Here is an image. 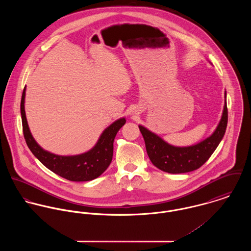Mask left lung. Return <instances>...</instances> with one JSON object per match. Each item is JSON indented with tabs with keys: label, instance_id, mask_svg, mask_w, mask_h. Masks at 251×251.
Returning a JSON list of instances; mask_svg holds the SVG:
<instances>
[{
	"label": "left lung",
	"instance_id": "8db88e82",
	"mask_svg": "<svg viewBox=\"0 0 251 251\" xmlns=\"http://www.w3.org/2000/svg\"><path fill=\"white\" fill-rule=\"evenodd\" d=\"M224 99L221 119L215 131L199 143L184 147L173 146L139 125L138 126L143 135L147 153L151 163L158 169L171 174L187 173L201 167L213 154L225 134L228 122L226 92Z\"/></svg>",
	"mask_w": 251,
	"mask_h": 251
}]
</instances>
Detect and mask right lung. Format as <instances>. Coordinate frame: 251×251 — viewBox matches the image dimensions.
<instances>
[{"label": "right lung", "mask_w": 251, "mask_h": 251, "mask_svg": "<svg viewBox=\"0 0 251 251\" xmlns=\"http://www.w3.org/2000/svg\"><path fill=\"white\" fill-rule=\"evenodd\" d=\"M26 87L21 100V118L23 133L29 149L36 158L49 170L72 181H88L100 177L110 165L113 157V143L116 134L126 124V118L113 122L100 134L98 142L80 154L60 155L42 149L33 137L25 113Z\"/></svg>", "instance_id": "right-lung-1"}]
</instances>
